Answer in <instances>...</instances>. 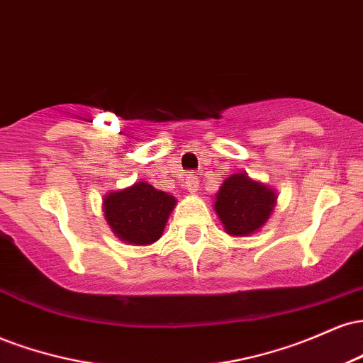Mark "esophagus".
<instances>
[{
  "instance_id": "obj_1",
  "label": "esophagus",
  "mask_w": 363,
  "mask_h": 363,
  "mask_svg": "<svg viewBox=\"0 0 363 363\" xmlns=\"http://www.w3.org/2000/svg\"><path fill=\"white\" fill-rule=\"evenodd\" d=\"M184 186H186L187 193H189V194H196V193H198V189H199V181H198V177H196L194 174H187Z\"/></svg>"
}]
</instances>
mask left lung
Returning a JSON list of instances; mask_svg holds the SVG:
<instances>
[{"label":"left lung","instance_id":"1","mask_svg":"<svg viewBox=\"0 0 363 363\" xmlns=\"http://www.w3.org/2000/svg\"><path fill=\"white\" fill-rule=\"evenodd\" d=\"M277 199L272 186L256 181L247 172H235L216 191L213 208L228 235L249 237L264 227Z\"/></svg>","mask_w":363,"mask_h":363}]
</instances>
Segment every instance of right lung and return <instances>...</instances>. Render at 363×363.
I'll return each mask as SVG.
<instances>
[{"label": "right lung", "instance_id": "1", "mask_svg": "<svg viewBox=\"0 0 363 363\" xmlns=\"http://www.w3.org/2000/svg\"><path fill=\"white\" fill-rule=\"evenodd\" d=\"M176 205L172 194L138 181L124 189L109 191L104 196L102 211L118 239L129 245H150L164 234Z\"/></svg>", "mask_w": 363, "mask_h": 363}]
</instances>
